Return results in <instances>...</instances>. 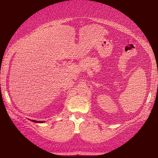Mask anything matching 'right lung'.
<instances>
[{
  "label": "right lung",
  "instance_id": "1",
  "mask_svg": "<svg viewBox=\"0 0 158 158\" xmlns=\"http://www.w3.org/2000/svg\"><path fill=\"white\" fill-rule=\"evenodd\" d=\"M32 122H35V123H43V121H34V120H32Z\"/></svg>",
  "mask_w": 158,
  "mask_h": 158
}]
</instances>
